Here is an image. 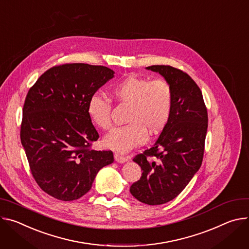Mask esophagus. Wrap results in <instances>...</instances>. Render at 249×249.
<instances>
[{
    "label": "esophagus",
    "mask_w": 249,
    "mask_h": 249,
    "mask_svg": "<svg viewBox=\"0 0 249 249\" xmlns=\"http://www.w3.org/2000/svg\"><path fill=\"white\" fill-rule=\"evenodd\" d=\"M114 156H115L116 161L119 162V163H124V162L127 161V158H126L125 156H123V155H121V154H119V153H115Z\"/></svg>",
    "instance_id": "1"
}]
</instances>
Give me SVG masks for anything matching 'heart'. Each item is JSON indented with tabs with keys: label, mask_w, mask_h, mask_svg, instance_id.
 Wrapping results in <instances>:
<instances>
[{
	"label": "heart",
	"mask_w": 249,
	"mask_h": 249,
	"mask_svg": "<svg viewBox=\"0 0 249 249\" xmlns=\"http://www.w3.org/2000/svg\"><path fill=\"white\" fill-rule=\"evenodd\" d=\"M112 96L120 103L129 105L127 124L116 127L104 140L106 147L118 152H127L143 144L148 133L156 135L167 125L173 109V89L164 79L128 75L110 88ZM87 112L93 123L103 130L113 125V106L99 94L90 97Z\"/></svg>",
	"instance_id": "heart-1"
}]
</instances>
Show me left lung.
<instances>
[{
  "label": "left lung",
  "instance_id": "obj_1",
  "mask_svg": "<svg viewBox=\"0 0 249 249\" xmlns=\"http://www.w3.org/2000/svg\"><path fill=\"white\" fill-rule=\"evenodd\" d=\"M173 89L171 118L156 142L133 161L142 174L130 186L131 195L155 206L175 199L200 169L208 128V112L201 89L187 73L169 66L152 65Z\"/></svg>",
  "mask_w": 249,
  "mask_h": 249
}]
</instances>
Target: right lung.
<instances>
[{
    "label": "right lung",
    "instance_id": "obj_1",
    "mask_svg": "<svg viewBox=\"0 0 249 249\" xmlns=\"http://www.w3.org/2000/svg\"><path fill=\"white\" fill-rule=\"evenodd\" d=\"M114 73L101 65H56L27 92L20 142L36 182L55 199L84 196L99 170L114 162L110 150L91 149L99 133L87 112L90 97Z\"/></svg>",
    "mask_w": 249,
    "mask_h": 249
}]
</instances>
